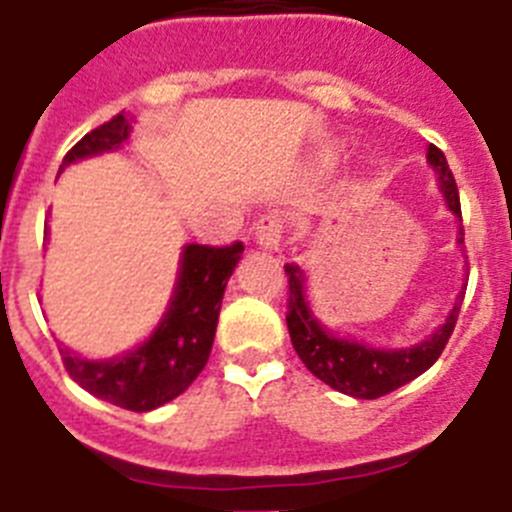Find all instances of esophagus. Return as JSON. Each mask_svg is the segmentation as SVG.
<instances>
[{"mask_svg": "<svg viewBox=\"0 0 512 512\" xmlns=\"http://www.w3.org/2000/svg\"><path fill=\"white\" fill-rule=\"evenodd\" d=\"M284 233V220L277 212H266L256 220V228H253V241L259 243L266 251H277L279 243H282Z\"/></svg>", "mask_w": 512, "mask_h": 512, "instance_id": "esophagus-1", "label": "esophagus"}]
</instances>
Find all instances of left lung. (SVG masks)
Segmentation results:
<instances>
[{
    "label": "left lung",
    "instance_id": "obj_1",
    "mask_svg": "<svg viewBox=\"0 0 512 512\" xmlns=\"http://www.w3.org/2000/svg\"><path fill=\"white\" fill-rule=\"evenodd\" d=\"M428 164L438 174L446 205L461 220L459 189H456L454 174H451L441 148L428 146ZM456 241L459 246L464 243V228L459 230ZM284 271L289 279L287 328L297 356L328 387L343 392V395L359 397V400H377L382 395H390L397 387L420 377L425 369H431L454 333L461 302H464V292H459L446 323L428 341L410 348H374L369 343L348 341V338H336L333 333H328L312 315L310 302L305 297V274L300 271V266L284 264Z\"/></svg>",
    "mask_w": 512,
    "mask_h": 512
}]
</instances>
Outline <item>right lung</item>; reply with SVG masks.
Listing matches in <instances>:
<instances>
[{
	"label": "right lung",
	"mask_w": 512,
	"mask_h": 512,
	"mask_svg": "<svg viewBox=\"0 0 512 512\" xmlns=\"http://www.w3.org/2000/svg\"><path fill=\"white\" fill-rule=\"evenodd\" d=\"M130 122L133 117L120 112L94 128L63 156V166L120 148L130 135ZM241 253V241L230 246L189 243L171 305L153 336L130 354L107 361L81 359L63 346L61 359L69 377L94 397L133 413H148L182 395L210 359L225 284Z\"/></svg>",
	"instance_id": "obj_1"
}]
</instances>
